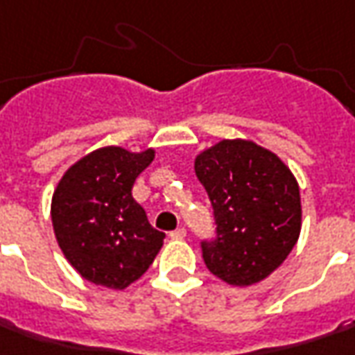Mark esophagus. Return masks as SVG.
I'll return each mask as SVG.
<instances>
[{
	"label": "esophagus",
	"instance_id": "obj_1",
	"mask_svg": "<svg viewBox=\"0 0 355 355\" xmlns=\"http://www.w3.org/2000/svg\"><path fill=\"white\" fill-rule=\"evenodd\" d=\"M171 239H182V238H187V230L184 227H177V230H173L171 234Z\"/></svg>",
	"mask_w": 355,
	"mask_h": 355
}]
</instances>
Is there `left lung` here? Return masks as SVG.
I'll list each match as a JSON object with an SVG mask.
<instances>
[{
    "label": "left lung",
    "instance_id": "obj_1",
    "mask_svg": "<svg viewBox=\"0 0 355 355\" xmlns=\"http://www.w3.org/2000/svg\"><path fill=\"white\" fill-rule=\"evenodd\" d=\"M208 192L216 241L202 243L208 271L234 287H250L281 267L302 226L300 189L273 151L251 139H222L194 159Z\"/></svg>",
    "mask_w": 355,
    "mask_h": 355
}]
</instances>
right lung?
<instances>
[{
    "instance_id": "obj_1",
    "label": "right lung",
    "mask_w": 355,
    "mask_h": 355,
    "mask_svg": "<svg viewBox=\"0 0 355 355\" xmlns=\"http://www.w3.org/2000/svg\"><path fill=\"white\" fill-rule=\"evenodd\" d=\"M117 145L84 155L58 180L51 220L58 248L86 281L123 291L155 261L165 234L157 232L131 196L135 178L153 163Z\"/></svg>"
}]
</instances>
